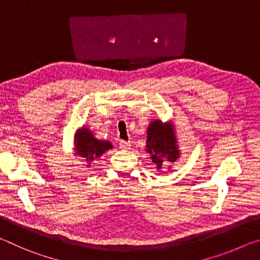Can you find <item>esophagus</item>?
<instances>
[{
	"mask_svg": "<svg viewBox=\"0 0 260 260\" xmlns=\"http://www.w3.org/2000/svg\"><path fill=\"white\" fill-rule=\"evenodd\" d=\"M119 147H120V149H129V147H131V142H127V141H120L119 142Z\"/></svg>",
	"mask_w": 260,
	"mask_h": 260,
	"instance_id": "34e87169",
	"label": "esophagus"
}]
</instances>
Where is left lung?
<instances>
[{"label":"left lung","mask_w":260,"mask_h":260,"mask_svg":"<svg viewBox=\"0 0 260 260\" xmlns=\"http://www.w3.org/2000/svg\"><path fill=\"white\" fill-rule=\"evenodd\" d=\"M147 148V151L151 153V160L158 169H160L165 161L173 162L179 157L172 128L170 125H164L159 120L152 121L149 126Z\"/></svg>","instance_id":"1"}]
</instances>
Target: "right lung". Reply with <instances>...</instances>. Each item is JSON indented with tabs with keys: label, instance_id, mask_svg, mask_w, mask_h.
Returning a JSON list of instances; mask_svg holds the SVG:
<instances>
[{
	"label": "right lung",
	"instance_id": "add662e5",
	"mask_svg": "<svg viewBox=\"0 0 260 260\" xmlns=\"http://www.w3.org/2000/svg\"><path fill=\"white\" fill-rule=\"evenodd\" d=\"M112 146L107 141L96 140L89 129L82 128L77 133L76 136V150L78 155L85 158V160L90 162L100 157L104 151L111 149Z\"/></svg>",
	"mask_w": 260,
	"mask_h": 260
}]
</instances>
